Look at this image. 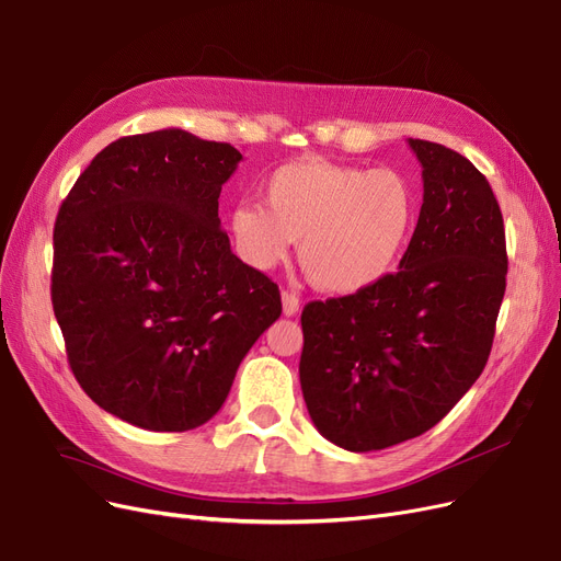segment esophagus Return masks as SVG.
<instances>
[{
	"instance_id": "obj_1",
	"label": "esophagus",
	"mask_w": 561,
	"mask_h": 561,
	"mask_svg": "<svg viewBox=\"0 0 561 561\" xmlns=\"http://www.w3.org/2000/svg\"><path fill=\"white\" fill-rule=\"evenodd\" d=\"M283 313L287 318H293L299 313V297L295 293H289V289H283Z\"/></svg>"
}]
</instances>
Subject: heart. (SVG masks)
Wrapping results in <instances>:
<instances>
[{"instance_id": "obj_1", "label": "heart", "mask_w": 561, "mask_h": 561, "mask_svg": "<svg viewBox=\"0 0 561 561\" xmlns=\"http://www.w3.org/2000/svg\"><path fill=\"white\" fill-rule=\"evenodd\" d=\"M262 204L231 210L239 255L266 272L299 241L306 276L334 295L359 293L388 276L417 216L415 192L401 173L322 160L278 167L262 185Z\"/></svg>"}]
</instances>
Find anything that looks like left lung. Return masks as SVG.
I'll use <instances>...</instances> for the list:
<instances>
[{"label": "left lung", "mask_w": 561, "mask_h": 561, "mask_svg": "<svg viewBox=\"0 0 561 561\" xmlns=\"http://www.w3.org/2000/svg\"><path fill=\"white\" fill-rule=\"evenodd\" d=\"M409 146L424 195L399 272L301 313L308 415L351 453L397 446L450 413L485 369L506 293V231L488 179L446 146Z\"/></svg>", "instance_id": "left-lung-1"}]
</instances>
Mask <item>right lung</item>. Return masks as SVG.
Listing matches in <instances>:
<instances>
[{
  "label": "right lung",
  "instance_id": "add662e5",
  "mask_svg": "<svg viewBox=\"0 0 561 561\" xmlns=\"http://www.w3.org/2000/svg\"><path fill=\"white\" fill-rule=\"evenodd\" d=\"M241 160L176 127L134 134L96 152L57 214L50 297L69 366L134 427L208 422L280 318L278 285L220 227V190Z\"/></svg>",
  "mask_w": 561,
  "mask_h": 561
}]
</instances>
